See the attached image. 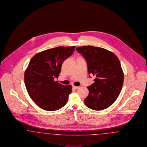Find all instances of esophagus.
I'll list each match as a JSON object with an SVG mask.
<instances>
[{"label": "esophagus", "mask_w": 147, "mask_h": 147, "mask_svg": "<svg viewBox=\"0 0 147 147\" xmlns=\"http://www.w3.org/2000/svg\"><path fill=\"white\" fill-rule=\"evenodd\" d=\"M72 87L74 88V89H78L80 87L79 86H73Z\"/></svg>", "instance_id": "1"}]
</instances>
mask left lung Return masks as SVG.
<instances>
[{"instance_id":"left-lung-1","label":"left lung","mask_w":147,"mask_h":147,"mask_svg":"<svg viewBox=\"0 0 147 147\" xmlns=\"http://www.w3.org/2000/svg\"><path fill=\"white\" fill-rule=\"evenodd\" d=\"M76 51L85 57L88 73L96 76L94 82L87 87L89 94L84 100L86 106L95 111L108 108L118 98L123 84V72L118 58L98 47H78Z\"/></svg>"}]
</instances>
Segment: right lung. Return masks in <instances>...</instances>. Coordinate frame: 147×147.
Listing matches in <instances>:
<instances>
[{"label": "right lung", "instance_id": "1", "mask_svg": "<svg viewBox=\"0 0 147 147\" xmlns=\"http://www.w3.org/2000/svg\"><path fill=\"white\" fill-rule=\"evenodd\" d=\"M75 47H59L35 55L24 74L27 91L40 108L53 111L63 107L72 92V86L55 81L61 72L62 63L74 52Z\"/></svg>", "mask_w": 147, "mask_h": 147}]
</instances>
